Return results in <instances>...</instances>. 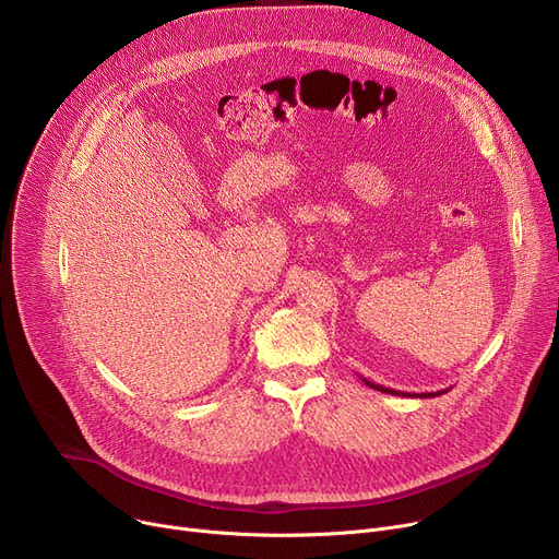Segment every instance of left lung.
<instances>
[{
	"label": "left lung",
	"mask_w": 559,
	"mask_h": 559,
	"mask_svg": "<svg viewBox=\"0 0 559 559\" xmlns=\"http://www.w3.org/2000/svg\"><path fill=\"white\" fill-rule=\"evenodd\" d=\"M361 382L366 384V386H370V389H376V391H382V393H391V395H408V397H436V395H442L444 391H433V393H402V391H395V389H386V386H382V384H373V382H368L366 378H361Z\"/></svg>",
	"instance_id": "obj_1"
}]
</instances>
